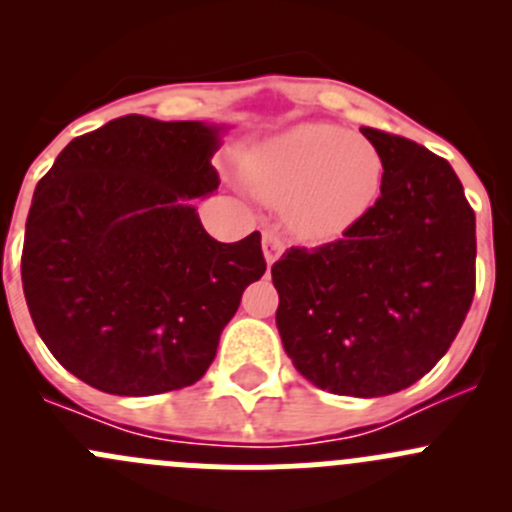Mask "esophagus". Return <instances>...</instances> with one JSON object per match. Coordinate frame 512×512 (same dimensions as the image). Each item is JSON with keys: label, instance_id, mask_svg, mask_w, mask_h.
I'll return each instance as SVG.
<instances>
[{"label": "esophagus", "instance_id": "1", "mask_svg": "<svg viewBox=\"0 0 512 512\" xmlns=\"http://www.w3.org/2000/svg\"><path fill=\"white\" fill-rule=\"evenodd\" d=\"M262 250H265L267 265H275L282 257V252H285V240L275 230H265V235H262Z\"/></svg>", "mask_w": 512, "mask_h": 512}]
</instances>
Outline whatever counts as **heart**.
Instances as JSON below:
<instances>
[{"label": "heart", "mask_w": 512, "mask_h": 512, "mask_svg": "<svg viewBox=\"0 0 512 512\" xmlns=\"http://www.w3.org/2000/svg\"><path fill=\"white\" fill-rule=\"evenodd\" d=\"M257 200L282 205L289 230L307 242L349 235L379 203L386 163L374 141L324 121L265 138L242 160Z\"/></svg>", "instance_id": "heart-1"}]
</instances>
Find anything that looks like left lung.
I'll use <instances>...</instances> for the list:
<instances>
[{"instance_id": "1", "label": "left lung", "mask_w": 512, "mask_h": 512, "mask_svg": "<svg viewBox=\"0 0 512 512\" xmlns=\"http://www.w3.org/2000/svg\"><path fill=\"white\" fill-rule=\"evenodd\" d=\"M384 190L342 240L289 247L272 265L277 329L294 369L339 396L409 389L456 339L476 292V215L451 163L361 128Z\"/></svg>"}]
</instances>
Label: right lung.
<instances>
[{
	"label": "right lung",
	"instance_id": "add662e5",
	"mask_svg": "<svg viewBox=\"0 0 512 512\" xmlns=\"http://www.w3.org/2000/svg\"><path fill=\"white\" fill-rule=\"evenodd\" d=\"M225 126L131 116L74 138L29 208L22 285L54 359L116 396L203 379L245 287L265 275L260 232L218 242L195 200L218 190Z\"/></svg>",
	"mask_w": 512,
	"mask_h": 512
}]
</instances>
